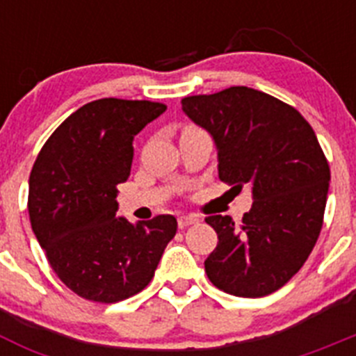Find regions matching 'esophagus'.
I'll list each match as a JSON object with an SVG mask.
<instances>
[{"label": "esophagus", "mask_w": 356, "mask_h": 356, "mask_svg": "<svg viewBox=\"0 0 356 356\" xmlns=\"http://www.w3.org/2000/svg\"><path fill=\"white\" fill-rule=\"evenodd\" d=\"M196 221H197L196 216H180L178 217V226H180V228H187V226L194 225Z\"/></svg>", "instance_id": "1"}]
</instances>
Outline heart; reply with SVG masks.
<instances>
[{
    "instance_id": "heart-1",
    "label": "heart",
    "mask_w": 356,
    "mask_h": 356,
    "mask_svg": "<svg viewBox=\"0 0 356 356\" xmlns=\"http://www.w3.org/2000/svg\"><path fill=\"white\" fill-rule=\"evenodd\" d=\"M187 128H188V127H187Z\"/></svg>"
}]
</instances>
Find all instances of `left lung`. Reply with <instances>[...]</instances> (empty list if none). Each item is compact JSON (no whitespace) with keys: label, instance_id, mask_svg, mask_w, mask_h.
<instances>
[{"label":"left lung","instance_id":"8db88e82","mask_svg":"<svg viewBox=\"0 0 356 356\" xmlns=\"http://www.w3.org/2000/svg\"><path fill=\"white\" fill-rule=\"evenodd\" d=\"M181 108L216 140L219 178L253 207L241 225L209 216L217 248L205 271L217 289L262 298L284 287L312 253L323 228L330 165L316 131L287 103L250 87L181 99Z\"/></svg>","mask_w":356,"mask_h":356}]
</instances>
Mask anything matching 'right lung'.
Segmentation results:
<instances>
[{
    "mask_svg": "<svg viewBox=\"0 0 356 356\" xmlns=\"http://www.w3.org/2000/svg\"><path fill=\"white\" fill-rule=\"evenodd\" d=\"M165 108L146 99H96L72 112L37 155L31 229L55 275L83 300L118 303L146 289L176 235L169 213L137 225L115 217L135 135Z\"/></svg>",
    "mask_w": 356,
    "mask_h": 356,
    "instance_id": "right-lung-1",
    "label": "right lung"
}]
</instances>
